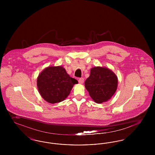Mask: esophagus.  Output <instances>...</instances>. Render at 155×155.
<instances>
[{"mask_svg": "<svg viewBox=\"0 0 155 155\" xmlns=\"http://www.w3.org/2000/svg\"><path fill=\"white\" fill-rule=\"evenodd\" d=\"M84 79L83 78H80L78 79V82H79V84H82L84 83Z\"/></svg>", "mask_w": 155, "mask_h": 155, "instance_id": "obj_1", "label": "esophagus"}]
</instances>
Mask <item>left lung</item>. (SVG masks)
Wrapping results in <instances>:
<instances>
[{"instance_id": "left-lung-1", "label": "left lung", "mask_w": 155, "mask_h": 155, "mask_svg": "<svg viewBox=\"0 0 155 155\" xmlns=\"http://www.w3.org/2000/svg\"><path fill=\"white\" fill-rule=\"evenodd\" d=\"M118 85L116 75L110 69L95 67L85 82V88L92 99L97 103L107 101L116 92Z\"/></svg>"}]
</instances>
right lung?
<instances>
[{"label":"right lung","mask_w":155,"mask_h":155,"mask_svg":"<svg viewBox=\"0 0 155 155\" xmlns=\"http://www.w3.org/2000/svg\"><path fill=\"white\" fill-rule=\"evenodd\" d=\"M78 81L71 78L61 66L46 67L37 78V87L40 95L49 103H59L69 95Z\"/></svg>","instance_id":"add662e5"}]
</instances>
